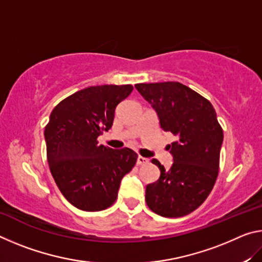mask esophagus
Returning a JSON list of instances; mask_svg holds the SVG:
<instances>
[{
	"instance_id": "34e87169",
	"label": "esophagus",
	"mask_w": 262,
	"mask_h": 262,
	"mask_svg": "<svg viewBox=\"0 0 262 262\" xmlns=\"http://www.w3.org/2000/svg\"><path fill=\"white\" fill-rule=\"evenodd\" d=\"M136 163H137V165H145V164L149 163V159L142 157V156H139V157H137Z\"/></svg>"
}]
</instances>
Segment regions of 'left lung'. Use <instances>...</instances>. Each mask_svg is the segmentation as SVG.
Segmentation results:
<instances>
[{
	"instance_id": "obj_1",
	"label": "left lung",
	"mask_w": 262,
	"mask_h": 262,
	"mask_svg": "<svg viewBox=\"0 0 262 262\" xmlns=\"http://www.w3.org/2000/svg\"><path fill=\"white\" fill-rule=\"evenodd\" d=\"M140 95L157 113L159 126L177 141L166 149L173 158L170 168L157 159V181L145 188V202L157 215L181 217L205 202L219 174L223 130L209 100L179 82L141 83Z\"/></svg>"
}]
</instances>
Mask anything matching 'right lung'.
Masks as SVG:
<instances>
[{"label": "right lung", "mask_w": 262, "mask_h": 262, "mask_svg": "<svg viewBox=\"0 0 262 262\" xmlns=\"http://www.w3.org/2000/svg\"><path fill=\"white\" fill-rule=\"evenodd\" d=\"M132 91L130 84L85 88L52 111L43 133L48 165L62 195L78 209L112 206L121 179L135 165L132 149L114 150L97 141L112 127L115 108Z\"/></svg>", "instance_id": "1"}]
</instances>
